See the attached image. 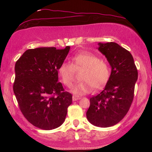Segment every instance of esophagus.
Masks as SVG:
<instances>
[{
  "label": "esophagus",
  "mask_w": 152,
  "mask_h": 152,
  "mask_svg": "<svg viewBox=\"0 0 152 152\" xmlns=\"http://www.w3.org/2000/svg\"><path fill=\"white\" fill-rule=\"evenodd\" d=\"M72 99H73V101H77V100H79V99H81V97H79V96H73V97H72Z\"/></svg>",
  "instance_id": "esophagus-1"
}]
</instances>
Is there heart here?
<instances>
[{"mask_svg": "<svg viewBox=\"0 0 152 152\" xmlns=\"http://www.w3.org/2000/svg\"><path fill=\"white\" fill-rule=\"evenodd\" d=\"M81 82L71 89L76 96L90 93L94 87L99 89L109 81L111 76V68L106 61L100 59L98 56L90 52L81 51L71 58V64L63 62L58 68V74L66 86L71 88L73 85L74 69H82Z\"/></svg>", "mask_w": 152, "mask_h": 152, "instance_id": "b5f03b06", "label": "heart"}]
</instances>
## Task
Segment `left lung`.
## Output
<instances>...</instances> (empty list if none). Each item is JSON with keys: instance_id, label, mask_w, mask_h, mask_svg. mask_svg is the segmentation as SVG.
I'll use <instances>...</instances> for the list:
<instances>
[{"instance_id": "8db88e82", "label": "left lung", "mask_w": 152, "mask_h": 152, "mask_svg": "<svg viewBox=\"0 0 152 152\" xmlns=\"http://www.w3.org/2000/svg\"><path fill=\"white\" fill-rule=\"evenodd\" d=\"M99 51L111 67L104 89L90 99L86 117L96 126H112L126 116L134 99L138 71L129 51L114 42L99 43Z\"/></svg>"}]
</instances>
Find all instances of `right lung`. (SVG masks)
I'll return each instance as SVG.
<instances>
[{"instance_id": "add662e5", "label": "right lung", "mask_w": 152, "mask_h": 152, "mask_svg": "<svg viewBox=\"0 0 152 152\" xmlns=\"http://www.w3.org/2000/svg\"><path fill=\"white\" fill-rule=\"evenodd\" d=\"M69 50V46L28 49L15 63L13 92L19 108L28 121L41 129L60 126L72 103V95L58 81V68Z\"/></svg>"}]
</instances>
